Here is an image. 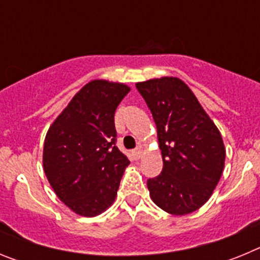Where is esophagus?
<instances>
[{
	"mask_svg": "<svg viewBox=\"0 0 260 260\" xmlns=\"http://www.w3.org/2000/svg\"><path fill=\"white\" fill-rule=\"evenodd\" d=\"M132 156H133V158H134V160H139V158L142 157L141 150H134L132 152Z\"/></svg>",
	"mask_w": 260,
	"mask_h": 260,
	"instance_id": "obj_1",
	"label": "esophagus"
}]
</instances>
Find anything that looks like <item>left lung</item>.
<instances>
[{
  "mask_svg": "<svg viewBox=\"0 0 260 260\" xmlns=\"http://www.w3.org/2000/svg\"><path fill=\"white\" fill-rule=\"evenodd\" d=\"M157 127L162 172L147 181L157 207L182 216L211 198L224 171L225 146L217 126L189 86L177 77L138 82Z\"/></svg>",
  "mask_w": 260,
  "mask_h": 260,
  "instance_id": "obj_1",
  "label": "left lung"
}]
</instances>
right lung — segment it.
Returning <instances> with one entry per match:
<instances>
[{
	"label": "right lung",
	"instance_id": "obj_1",
	"mask_svg": "<svg viewBox=\"0 0 260 260\" xmlns=\"http://www.w3.org/2000/svg\"><path fill=\"white\" fill-rule=\"evenodd\" d=\"M128 92L125 83L91 80L48 128L44 173L59 201L77 215H100L116 199L130 161L114 144V113Z\"/></svg>",
	"mask_w": 260,
	"mask_h": 260
}]
</instances>
